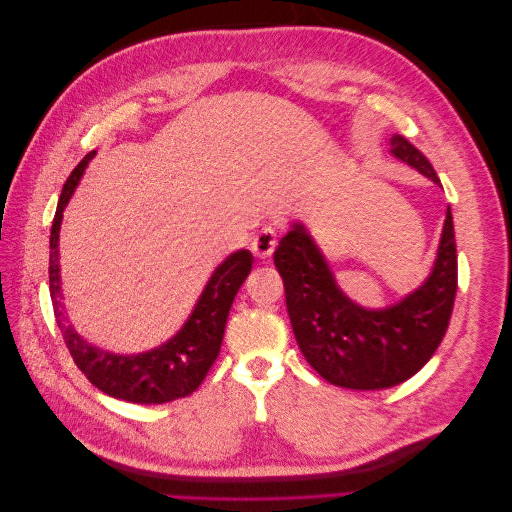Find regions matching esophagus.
Segmentation results:
<instances>
[{"instance_id": "esophagus-1", "label": "esophagus", "mask_w": 512, "mask_h": 512, "mask_svg": "<svg viewBox=\"0 0 512 512\" xmlns=\"http://www.w3.org/2000/svg\"><path fill=\"white\" fill-rule=\"evenodd\" d=\"M277 237H280V232H277V228L273 224L262 226L254 235V239H252V252H254V256L269 258L273 254V250H275V245H277Z\"/></svg>"}]
</instances>
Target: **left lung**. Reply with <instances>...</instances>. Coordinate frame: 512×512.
<instances>
[{
	"mask_svg": "<svg viewBox=\"0 0 512 512\" xmlns=\"http://www.w3.org/2000/svg\"><path fill=\"white\" fill-rule=\"evenodd\" d=\"M393 156L440 183L436 170L408 138H391ZM286 290L297 344L318 374L342 389L378 391L406 382L438 350L457 294V245L451 207L446 209L438 258L429 280L408 297L374 312L337 288L312 237L301 224L273 254Z\"/></svg>",
	"mask_w": 512,
	"mask_h": 512,
	"instance_id": "1",
	"label": "left lung"
}]
</instances>
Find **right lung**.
<instances>
[{"mask_svg": "<svg viewBox=\"0 0 512 512\" xmlns=\"http://www.w3.org/2000/svg\"><path fill=\"white\" fill-rule=\"evenodd\" d=\"M91 158H94V151L87 153L64 183L51 228L49 288L59 331L64 335L76 367L102 393L132 401V404H166V401L188 397L198 389L218 359L230 305L252 271L254 256L247 250L228 256L211 275L188 322L164 346L134 356H119L89 346L72 327H68L59 309V226L68 200Z\"/></svg>", "mask_w": 512, "mask_h": 512, "instance_id": "right-lung-1", "label": "right lung"}]
</instances>
